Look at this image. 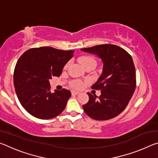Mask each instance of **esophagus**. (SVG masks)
<instances>
[{"instance_id": "esophagus-1", "label": "esophagus", "mask_w": 158, "mask_h": 158, "mask_svg": "<svg viewBox=\"0 0 158 158\" xmlns=\"http://www.w3.org/2000/svg\"><path fill=\"white\" fill-rule=\"evenodd\" d=\"M79 93V91H76V90H73V91H72V95H78Z\"/></svg>"}]
</instances>
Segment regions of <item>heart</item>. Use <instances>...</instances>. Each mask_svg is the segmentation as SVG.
Returning <instances> with one entry per match:
<instances>
[{
  "mask_svg": "<svg viewBox=\"0 0 158 158\" xmlns=\"http://www.w3.org/2000/svg\"><path fill=\"white\" fill-rule=\"evenodd\" d=\"M80 61L83 65H84V68L85 67L90 65H96V60L94 58H93L91 56H83L81 58H80ZM68 67V64L65 66V68H67ZM70 85L71 86L74 88V89H81L84 85V83H83L81 80L79 79H74L73 81H72L70 82Z\"/></svg>",
  "mask_w": 158,
  "mask_h": 158,
  "instance_id": "heart-1",
  "label": "heart"
}]
</instances>
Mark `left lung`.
<instances>
[{
  "mask_svg": "<svg viewBox=\"0 0 158 158\" xmlns=\"http://www.w3.org/2000/svg\"><path fill=\"white\" fill-rule=\"evenodd\" d=\"M83 52L97 55L103 62V70L92 89L101 95L87 93L89 100L83 105L93 119L106 121L117 116L126 108L136 88L135 67L126 51L114 44H100L84 48Z\"/></svg>",
  "mask_w": 158,
  "mask_h": 158,
  "instance_id": "left-lung-1",
  "label": "left lung"
}]
</instances>
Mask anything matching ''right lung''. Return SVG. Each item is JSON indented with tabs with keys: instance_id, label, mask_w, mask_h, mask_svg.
I'll use <instances>...</instances> for the list:
<instances>
[{
	"instance_id": "add662e5",
	"label": "right lung",
	"mask_w": 158,
	"mask_h": 158,
	"mask_svg": "<svg viewBox=\"0 0 158 158\" xmlns=\"http://www.w3.org/2000/svg\"><path fill=\"white\" fill-rule=\"evenodd\" d=\"M74 51L50 47L32 48L19 58L14 71V85L21 105L40 119L56 117L65 108L71 92L63 89L51 92L49 79L59 77Z\"/></svg>"
}]
</instances>
